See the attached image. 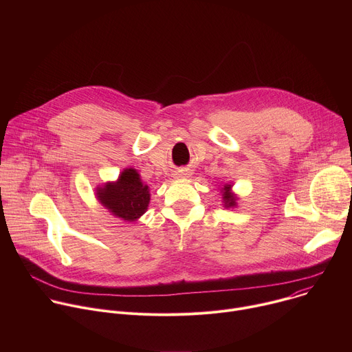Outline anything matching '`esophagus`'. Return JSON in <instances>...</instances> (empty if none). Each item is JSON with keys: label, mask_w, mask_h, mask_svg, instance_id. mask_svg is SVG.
<instances>
[{"label": "esophagus", "mask_w": 352, "mask_h": 352, "mask_svg": "<svg viewBox=\"0 0 352 352\" xmlns=\"http://www.w3.org/2000/svg\"><path fill=\"white\" fill-rule=\"evenodd\" d=\"M184 175H186L185 173H178V177H184Z\"/></svg>", "instance_id": "34e87169"}]
</instances>
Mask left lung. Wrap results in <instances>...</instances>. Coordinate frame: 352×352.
Masks as SVG:
<instances>
[{"label":"left lung","mask_w":352,"mask_h":352,"mask_svg":"<svg viewBox=\"0 0 352 352\" xmlns=\"http://www.w3.org/2000/svg\"><path fill=\"white\" fill-rule=\"evenodd\" d=\"M220 193L223 197V208L226 209H234L238 206V200L239 197L236 196V193L232 192V184H224L220 188Z\"/></svg>","instance_id":"8db88e82"}]
</instances>
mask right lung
<instances>
[{"instance_id": "right-lung-1", "label": "right lung", "mask_w": 352, "mask_h": 352, "mask_svg": "<svg viewBox=\"0 0 352 352\" xmlns=\"http://www.w3.org/2000/svg\"><path fill=\"white\" fill-rule=\"evenodd\" d=\"M96 197L114 217L128 223L138 221L150 204V188L138 170L124 168L116 181L96 186Z\"/></svg>"}]
</instances>
